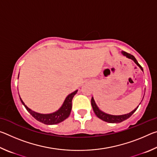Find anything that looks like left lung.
Segmentation results:
<instances>
[{"label":"left lung","instance_id":"1","mask_svg":"<svg viewBox=\"0 0 157 157\" xmlns=\"http://www.w3.org/2000/svg\"><path fill=\"white\" fill-rule=\"evenodd\" d=\"M122 53H123V55H124V56H126L127 57L129 58V59H132L134 62L136 63V64L139 66L140 68V69L143 71V68L142 66H140L139 63H138L137 60L136 59V58H135L133 55H132L131 54H129V53H127L124 51H122ZM91 105H92V107H93V109H94V111L95 115L97 116V117H98L101 120L104 121L105 122H107V123H121V122H123L124 121L127 120V118H129L130 116H131L133 113H134L136 110L137 109V108L139 107H138L137 108L135 109L134 111H132V112H130L127 114H124V115H121V116H113V115H109V114H107V113H105L104 112H102V111H101L98 107H97L96 104H95V101L94 100V98L92 97L91 98Z\"/></svg>","mask_w":157,"mask_h":157}]
</instances>
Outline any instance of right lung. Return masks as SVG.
<instances>
[{
  "label": "right lung",
  "instance_id": "1",
  "mask_svg": "<svg viewBox=\"0 0 157 157\" xmlns=\"http://www.w3.org/2000/svg\"><path fill=\"white\" fill-rule=\"evenodd\" d=\"M77 92L78 90H76L71 94H69L67 97H66V100L63 102V105L62 106L59 110L57 111L56 112L50 113V114H42L39 113L34 111H32L30 109H29L27 106H26L23 100H21L20 98V100L22 102V104L24 105L26 109L30 113L32 116H33L36 121H38L41 123L46 124H55L57 123H59L63 121H64L69 116L71 111V109H72V100Z\"/></svg>",
  "mask_w": 157,
  "mask_h": 157
}]
</instances>
